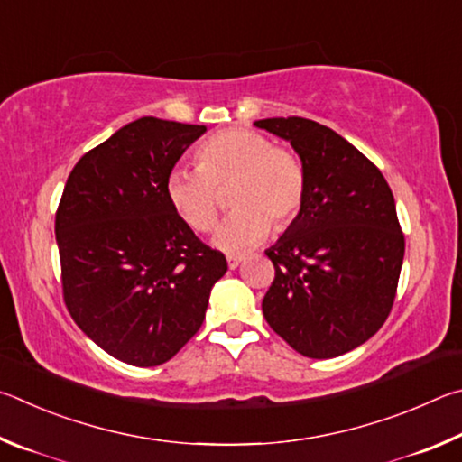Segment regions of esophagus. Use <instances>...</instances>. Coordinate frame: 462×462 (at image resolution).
I'll return each instance as SVG.
<instances>
[{"label": "esophagus", "instance_id": "34e87169", "mask_svg": "<svg viewBox=\"0 0 462 462\" xmlns=\"http://www.w3.org/2000/svg\"><path fill=\"white\" fill-rule=\"evenodd\" d=\"M241 262H244V257H241V255H229V257H226V263H229V270L239 268Z\"/></svg>", "mask_w": 462, "mask_h": 462}]
</instances>
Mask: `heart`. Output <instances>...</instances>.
<instances>
[{
  "label": "heart",
  "instance_id": "b5f03b06",
  "mask_svg": "<svg viewBox=\"0 0 462 462\" xmlns=\"http://www.w3.org/2000/svg\"><path fill=\"white\" fill-rule=\"evenodd\" d=\"M197 170L176 168L166 178V199L178 218L197 233L213 229L221 213V192L236 208L215 233L226 254H245L284 231L304 207L306 168L296 152L273 145L268 135L231 127L217 132L194 153Z\"/></svg>",
  "mask_w": 462,
  "mask_h": 462
}]
</instances>
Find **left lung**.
Wrapping results in <instances>:
<instances>
[{"label": "left lung", "instance_id": "left-lung-1", "mask_svg": "<svg viewBox=\"0 0 462 462\" xmlns=\"http://www.w3.org/2000/svg\"><path fill=\"white\" fill-rule=\"evenodd\" d=\"M255 125L292 143L306 168L300 215L265 249L276 276L263 317L304 357H338L382 328L398 292L406 241L392 189L327 125L304 117Z\"/></svg>", "mask_w": 462, "mask_h": 462}]
</instances>
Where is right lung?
I'll return each mask as SVG.
<instances>
[{
	"instance_id": "obj_1",
	"label": "right lung",
	"mask_w": 462,
	"mask_h": 462,
	"mask_svg": "<svg viewBox=\"0 0 462 462\" xmlns=\"http://www.w3.org/2000/svg\"><path fill=\"white\" fill-rule=\"evenodd\" d=\"M205 125L132 121L77 162L56 208L64 304L83 333L135 367L162 365L197 335L221 252L170 207L166 178Z\"/></svg>"
}]
</instances>
